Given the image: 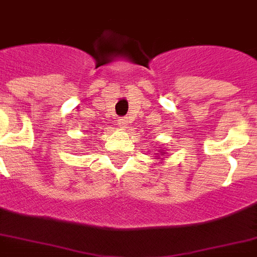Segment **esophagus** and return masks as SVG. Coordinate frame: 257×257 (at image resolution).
Instances as JSON below:
<instances>
[{"instance_id": "esophagus-1", "label": "esophagus", "mask_w": 257, "mask_h": 257, "mask_svg": "<svg viewBox=\"0 0 257 257\" xmlns=\"http://www.w3.org/2000/svg\"><path fill=\"white\" fill-rule=\"evenodd\" d=\"M128 123H129V121H128V118H126V117H123V118H121L118 121L119 128H126V125H128Z\"/></svg>"}]
</instances>
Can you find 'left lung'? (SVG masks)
Wrapping results in <instances>:
<instances>
[{
	"mask_svg": "<svg viewBox=\"0 0 257 257\" xmlns=\"http://www.w3.org/2000/svg\"><path fill=\"white\" fill-rule=\"evenodd\" d=\"M161 153H162V151H161ZM157 157H158V155H157Z\"/></svg>",
	"mask_w": 257,
	"mask_h": 257,
	"instance_id": "8db88e82",
	"label": "left lung"
}]
</instances>
